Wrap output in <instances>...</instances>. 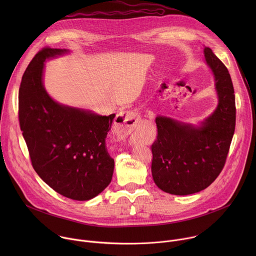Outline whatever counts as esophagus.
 <instances>
[{"label": "esophagus", "instance_id": "34e87169", "mask_svg": "<svg viewBox=\"0 0 256 256\" xmlns=\"http://www.w3.org/2000/svg\"><path fill=\"white\" fill-rule=\"evenodd\" d=\"M140 120V114L134 110L120 112L114 120L116 130L120 136H126L136 126Z\"/></svg>", "mask_w": 256, "mask_h": 256}]
</instances>
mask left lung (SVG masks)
Listing matches in <instances>:
<instances>
[{"label":"left lung","instance_id":"left-lung-1","mask_svg":"<svg viewBox=\"0 0 256 256\" xmlns=\"http://www.w3.org/2000/svg\"><path fill=\"white\" fill-rule=\"evenodd\" d=\"M204 52L218 95L214 112L198 126L156 118L152 176L156 186L170 194H192L210 186L224 168L235 130V95L229 70L210 48Z\"/></svg>","mask_w":256,"mask_h":256}]
</instances>
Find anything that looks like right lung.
Segmentation results:
<instances>
[{
    "mask_svg": "<svg viewBox=\"0 0 256 256\" xmlns=\"http://www.w3.org/2000/svg\"><path fill=\"white\" fill-rule=\"evenodd\" d=\"M68 50L44 48L28 64L19 88V122L32 166L58 194L89 200L112 179L114 160L106 148V136L116 114L54 101L44 86L46 60Z\"/></svg>",
    "mask_w": 256,
    "mask_h": 256,
    "instance_id": "obj_1",
    "label": "right lung"
}]
</instances>
